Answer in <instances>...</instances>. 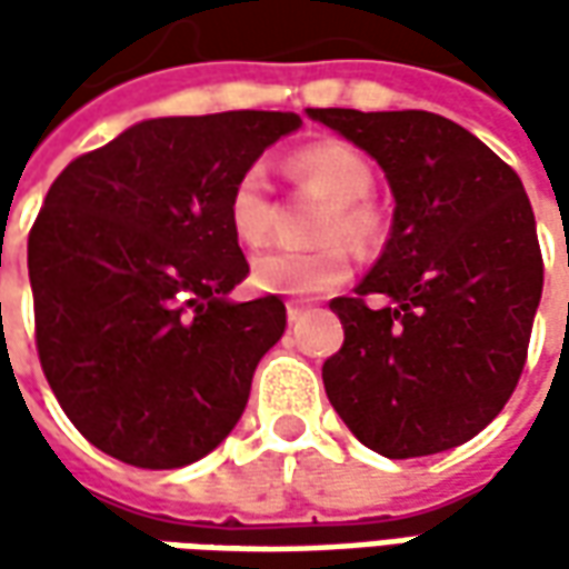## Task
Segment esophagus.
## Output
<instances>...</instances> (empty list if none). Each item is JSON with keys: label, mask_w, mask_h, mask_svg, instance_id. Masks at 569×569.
Masks as SVG:
<instances>
[{"label": "esophagus", "mask_w": 569, "mask_h": 569, "mask_svg": "<svg viewBox=\"0 0 569 569\" xmlns=\"http://www.w3.org/2000/svg\"><path fill=\"white\" fill-rule=\"evenodd\" d=\"M300 317H303V307H300L297 300H291V303H288V319H291V322H297Z\"/></svg>", "instance_id": "1"}]
</instances>
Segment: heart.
<instances>
[{
  "mask_svg": "<svg viewBox=\"0 0 569 569\" xmlns=\"http://www.w3.org/2000/svg\"><path fill=\"white\" fill-rule=\"evenodd\" d=\"M288 173L297 183L329 206L319 218L317 237L326 240L317 250H269L252 259V284L259 291L288 297H317L341 288L351 274V252L336 237L358 247L377 240L382 228L380 208L370 202L373 167L355 144L339 139L303 144L288 158ZM274 208L272 183L262 167H247L228 196V221L240 243L259 247L272 237Z\"/></svg>",
  "mask_w": 569,
  "mask_h": 569,
  "instance_id": "1",
  "label": "heart"
}]
</instances>
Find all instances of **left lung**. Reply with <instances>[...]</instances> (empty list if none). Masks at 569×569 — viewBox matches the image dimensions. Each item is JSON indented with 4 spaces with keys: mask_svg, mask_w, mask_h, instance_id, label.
Wrapping results in <instances>:
<instances>
[{
    "mask_svg": "<svg viewBox=\"0 0 569 569\" xmlns=\"http://www.w3.org/2000/svg\"><path fill=\"white\" fill-rule=\"evenodd\" d=\"M382 167L392 230L322 363L332 408L380 456L471 440L522 377L545 262L522 180L459 122L427 110H307Z\"/></svg>",
    "mask_w": 569,
    "mask_h": 569,
    "instance_id": "1",
    "label": "left lung"
}]
</instances>
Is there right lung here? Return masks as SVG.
I'll return each mask as SVG.
<instances>
[{
	"instance_id": "obj_1",
	"label": "right lung",
	"mask_w": 569,
	"mask_h": 569,
	"mask_svg": "<svg viewBox=\"0 0 569 569\" xmlns=\"http://www.w3.org/2000/svg\"><path fill=\"white\" fill-rule=\"evenodd\" d=\"M300 126L233 110L136 122L53 180L28 237L43 377L88 443L180 469L240 421L256 363L284 336L228 221L233 180Z\"/></svg>"
}]
</instances>
